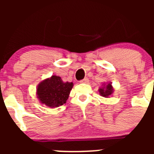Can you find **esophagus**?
I'll return each mask as SVG.
<instances>
[{"instance_id": "34e87169", "label": "esophagus", "mask_w": 154, "mask_h": 154, "mask_svg": "<svg viewBox=\"0 0 154 154\" xmlns=\"http://www.w3.org/2000/svg\"><path fill=\"white\" fill-rule=\"evenodd\" d=\"M88 82V77H86V78H84V79H83V80H81L80 81V83H87Z\"/></svg>"}]
</instances>
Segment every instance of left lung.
Wrapping results in <instances>:
<instances>
[{
    "mask_svg": "<svg viewBox=\"0 0 154 154\" xmlns=\"http://www.w3.org/2000/svg\"><path fill=\"white\" fill-rule=\"evenodd\" d=\"M112 85L110 83H109L105 88H102L99 89V92H100V95L105 97H107L108 96H109L112 93Z\"/></svg>",
    "mask_w": 154,
    "mask_h": 154,
    "instance_id": "obj_1",
    "label": "left lung"
}]
</instances>
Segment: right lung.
<instances>
[{
	"mask_svg": "<svg viewBox=\"0 0 154 154\" xmlns=\"http://www.w3.org/2000/svg\"><path fill=\"white\" fill-rule=\"evenodd\" d=\"M72 87L73 83H64L60 77L52 76L38 85L37 94L42 103L57 107L66 103Z\"/></svg>",
	"mask_w": 154,
	"mask_h": 154,
	"instance_id": "right-lung-1",
	"label": "right lung"
}]
</instances>
